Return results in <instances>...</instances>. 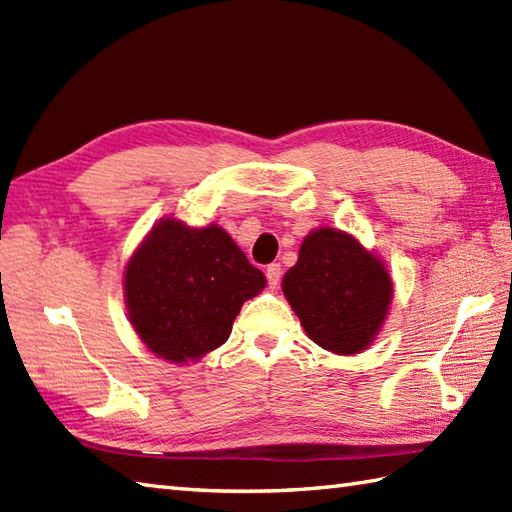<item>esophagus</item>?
Returning a JSON list of instances; mask_svg holds the SVG:
<instances>
[{"instance_id":"34e87169","label":"esophagus","mask_w":512,"mask_h":512,"mask_svg":"<svg viewBox=\"0 0 512 512\" xmlns=\"http://www.w3.org/2000/svg\"><path fill=\"white\" fill-rule=\"evenodd\" d=\"M266 279H268V286L270 288H277L279 281H281V266L279 264H270L266 268Z\"/></svg>"}]
</instances>
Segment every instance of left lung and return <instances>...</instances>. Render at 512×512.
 Returning <instances> with one entry per match:
<instances>
[{"label": "left lung", "mask_w": 512, "mask_h": 512, "mask_svg": "<svg viewBox=\"0 0 512 512\" xmlns=\"http://www.w3.org/2000/svg\"><path fill=\"white\" fill-rule=\"evenodd\" d=\"M383 262L339 228L312 231L284 275V295L323 350L358 354L374 341L391 303Z\"/></svg>", "instance_id": "8db88e82"}]
</instances>
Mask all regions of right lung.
Segmentation results:
<instances>
[{
	"mask_svg": "<svg viewBox=\"0 0 512 512\" xmlns=\"http://www.w3.org/2000/svg\"><path fill=\"white\" fill-rule=\"evenodd\" d=\"M266 277L220 226L162 220L129 259L125 301L151 352L187 363L226 343L246 299Z\"/></svg>",
	"mask_w": 512,
	"mask_h": 512,
	"instance_id": "obj_1",
	"label": "right lung"
}]
</instances>
